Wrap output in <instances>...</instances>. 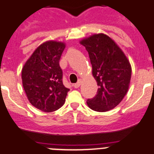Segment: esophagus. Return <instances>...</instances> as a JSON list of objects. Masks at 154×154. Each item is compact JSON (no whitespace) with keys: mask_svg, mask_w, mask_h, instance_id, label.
<instances>
[{"mask_svg":"<svg viewBox=\"0 0 154 154\" xmlns=\"http://www.w3.org/2000/svg\"><path fill=\"white\" fill-rule=\"evenodd\" d=\"M81 82H82V80L81 79H79L78 80V82H76V83L74 84V87L75 88V89H77V88H79L80 86V85H81Z\"/></svg>","mask_w":154,"mask_h":154,"instance_id":"obj_1","label":"esophagus"}]
</instances>
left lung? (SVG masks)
<instances>
[{"label": "left lung", "mask_w": 154, "mask_h": 154, "mask_svg": "<svg viewBox=\"0 0 154 154\" xmlns=\"http://www.w3.org/2000/svg\"><path fill=\"white\" fill-rule=\"evenodd\" d=\"M86 47L99 86L97 95L87 100L92 110L105 112L115 108L128 90L132 68L125 55L111 38L95 34L81 41Z\"/></svg>", "instance_id": "left-lung-1"}]
</instances>
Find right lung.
<instances>
[{"label": "right lung", "instance_id": "obj_1", "mask_svg": "<svg viewBox=\"0 0 154 154\" xmlns=\"http://www.w3.org/2000/svg\"><path fill=\"white\" fill-rule=\"evenodd\" d=\"M65 45L47 41L37 47L22 71L23 88L34 107L44 112L61 107L69 89L63 85L59 61Z\"/></svg>", "mask_w": 154, "mask_h": 154}]
</instances>
